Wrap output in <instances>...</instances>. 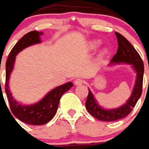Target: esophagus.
<instances>
[{
    "mask_svg": "<svg viewBox=\"0 0 149 149\" xmlns=\"http://www.w3.org/2000/svg\"><path fill=\"white\" fill-rule=\"evenodd\" d=\"M83 84H84V80L81 79H76L74 80V84L75 85H81Z\"/></svg>",
    "mask_w": 149,
    "mask_h": 149,
    "instance_id": "esophagus-1",
    "label": "esophagus"
}]
</instances>
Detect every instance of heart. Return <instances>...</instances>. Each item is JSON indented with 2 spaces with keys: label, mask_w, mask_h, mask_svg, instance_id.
Here are the masks:
<instances>
[{
  "label": "heart",
  "mask_w": 149,
  "mask_h": 149,
  "mask_svg": "<svg viewBox=\"0 0 149 149\" xmlns=\"http://www.w3.org/2000/svg\"><path fill=\"white\" fill-rule=\"evenodd\" d=\"M99 44H100V42H99V41H93V42H91V47L95 49L99 46Z\"/></svg>",
  "instance_id": "obj_1"
}]
</instances>
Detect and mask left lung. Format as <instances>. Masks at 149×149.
<instances>
[{"label": "left lung", "instance_id": "left-lung-1", "mask_svg": "<svg viewBox=\"0 0 149 149\" xmlns=\"http://www.w3.org/2000/svg\"><path fill=\"white\" fill-rule=\"evenodd\" d=\"M115 33L117 38L118 48L116 54H115L113 58L111 61V64L120 62L131 64L137 73V78L132 94L129 100L123 106L116 109L107 110L101 107L96 102L93 93L88 89V94L85 102L87 110L93 117L102 121H116L128 116L132 111L133 108L142 94L143 79L144 72L142 58L135 48L124 36L116 32Z\"/></svg>", "mask_w": 149, "mask_h": 149}]
</instances>
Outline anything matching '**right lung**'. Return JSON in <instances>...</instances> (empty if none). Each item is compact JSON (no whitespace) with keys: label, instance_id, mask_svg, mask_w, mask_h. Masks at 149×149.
<instances>
[{"label":"right lung","instance_id":"obj_1","mask_svg":"<svg viewBox=\"0 0 149 149\" xmlns=\"http://www.w3.org/2000/svg\"><path fill=\"white\" fill-rule=\"evenodd\" d=\"M41 34H42V33L41 32L39 33L38 31H31L29 33H26L25 35H24V37H22L19 41L12 48L6 63L5 90H6L7 98L9 101L10 108L11 111H9L10 113L12 112V114L21 121L29 124V125H44L53 118V116L56 115V112L57 111L59 102L61 96L73 86L72 83L70 82V83H66L63 84L61 86L57 87L52 89L51 92H49L40 102L33 105H30V106L20 105L13 98L11 93L10 92V88H9V79H10V73L14 67L15 56L27 47L36 44V43H39L41 42L40 40Z\"/></svg>","mask_w":149,"mask_h":149}]
</instances>
